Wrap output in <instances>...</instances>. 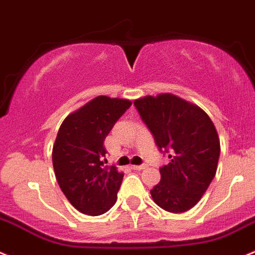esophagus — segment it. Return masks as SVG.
<instances>
[{"label": "esophagus", "mask_w": 255, "mask_h": 255, "mask_svg": "<svg viewBox=\"0 0 255 255\" xmlns=\"http://www.w3.org/2000/svg\"><path fill=\"white\" fill-rule=\"evenodd\" d=\"M145 167H147V165H145V164H142V165H130V168H132V169H134V170L145 169Z\"/></svg>", "instance_id": "1"}]
</instances>
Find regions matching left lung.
<instances>
[{
	"instance_id": "obj_1",
	"label": "left lung",
	"mask_w": 255,
	"mask_h": 255,
	"mask_svg": "<svg viewBox=\"0 0 255 255\" xmlns=\"http://www.w3.org/2000/svg\"><path fill=\"white\" fill-rule=\"evenodd\" d=\"M134 106L159 149L172 152L150 190L153 201L170 213L189 211L217 173L221 142L216 126L201 107L173 93L145 96Z\"/></svg>"
}]
</instances>
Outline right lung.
Wrapping results in <instances>:
<instances>
[{"mask_svg":"<svg viewBox=\"0 0 255 255\" xmlns=\"http://www.w3.org/2000/svg\"><path fill=\"white\" fill-rule=\"evenodd\" d=\"M132 102L98 96L62 122L52 149L59 188L78 212L101 216L117 201L123 172L105 165L106 137ZM106 160V159H105Z\"/></svg>","mask_w":255,"mask_h":255,"instance_id":"add662e5","label":"right lung"}]
</instances>
